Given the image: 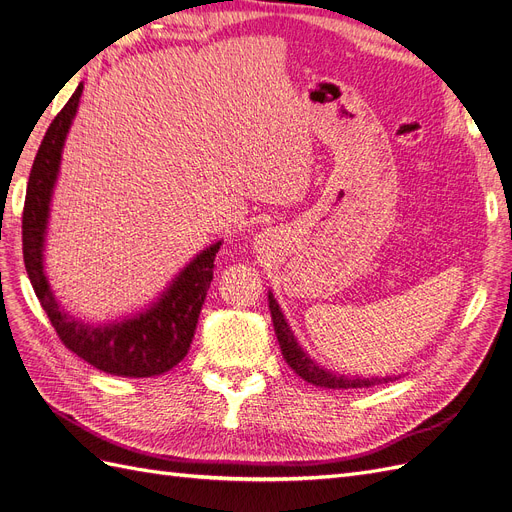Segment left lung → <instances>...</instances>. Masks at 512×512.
Returning <instances> with one entry per match:
<instances>
[{
  "instance_id": "1",
  "label": "left lung",
  "mask_w": 512,
  "mask_h": 512,
  "mask_svg": "<svg viewBox=\"0 0 512 512\" xmlns=\"http://www.w3.org/2000/svg\"><path fill=\"white\" fill-rule=\"evenodd\" d=\"M268 301H270V314H272V323H274V331L278 337V344L282 350V356L289 363V367L312 386H320V388H331V390H352V388H371V386H380V384H390L399 377H350V375H339L335 371H329L325 367H320L318 363H314L312 358L304 352L297 344V339L287 323L285 314H282L278 301L274 299L272 293H268Z\"/></svg>"
}]
</instances>
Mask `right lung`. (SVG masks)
Instances as JSON below:
<instances>
[{
	"label": "right lung",
	"mask_w": 512,
	"mask_h": 512,
	"mask_svg": "<svg viewBox=\"0 0 512 512\" xmlns=\"http://www.w3.org/2000/svg\"><path fill=\"white\" fill-rule=\"evenodd\" d=\"M84 84L56 113L33 160L23 208V257L33 291L65 348L99 371L122 377H154L183 361L211 287L221 242L196 255L145 312L107 325H88L61 310L44 274V242L52 189L67 132L78 111Z\"/></svg>",
	"instance_id": "right-lung-1"
}]
</instances>
